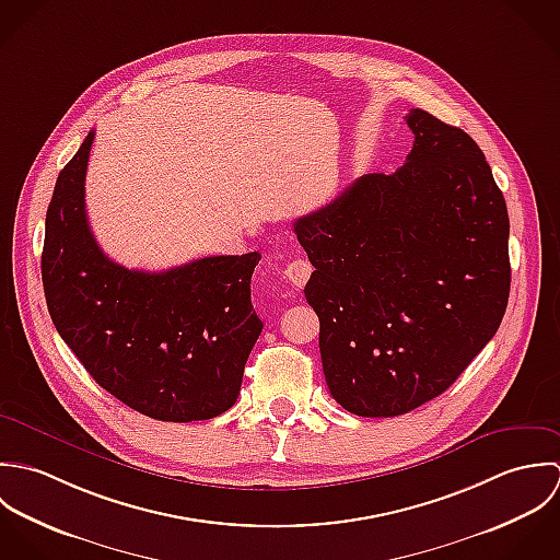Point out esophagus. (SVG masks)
<instances>
[{
    "label": "esophagus",
    "instance_id": "obj_1",
    "mask_svg": "<svg viewBox=\"0 0 560 560\" xmlns=\"http://www.w3.org/2000/svg\"><path fill=\"white\" fill-rule=\"evenodd\" d=\"M310 275H312V264H310L307 259H294V261H290L288 268H285V277H288L294 285H299V288H303V285L307 283Z\"/></svg>",
    "mask_w": 560,
    "mask_h": 560
}]
</instances>
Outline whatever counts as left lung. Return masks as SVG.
<instances>
[{
    "mask_svg": "<svg viewBox=\"0 0 560 560\" xmlns=\"http://www.w3.org/2000/svg\"><path fill=\"white\" fill-rule=\"evenodd\" d=\"M396 173L352 182L294 223L316 268L331 396L361 418L438 398L495 336L509 303V212L480 147L424 110Z\"/></svg>",
    "mask_w": 560,
    "mask_h": 560,
    "instance_id": "left-lung-1",
    "label": "left lung"
}]
</instances>
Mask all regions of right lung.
Here are the masks:
<instances>
[{
    "instance_id": "right-lung-1",
    "label": "right lung",
    "mask_w": 560,
    "mask_h": 560,
    "mask_svg": "<svg viewBox=\"0 0 560 560\" xmlns=\"http://www.w3.org/2000/svg\"><path fill=\"white\" fill-rule=\"evenodd\" d=\"M95 131L60 171L40 257L49 316L89 374L162 422L210 420L233 407L261 334L250 303L259 253L129 270L97 244L84 179Z\"/></svg>"
}]
</instances>
